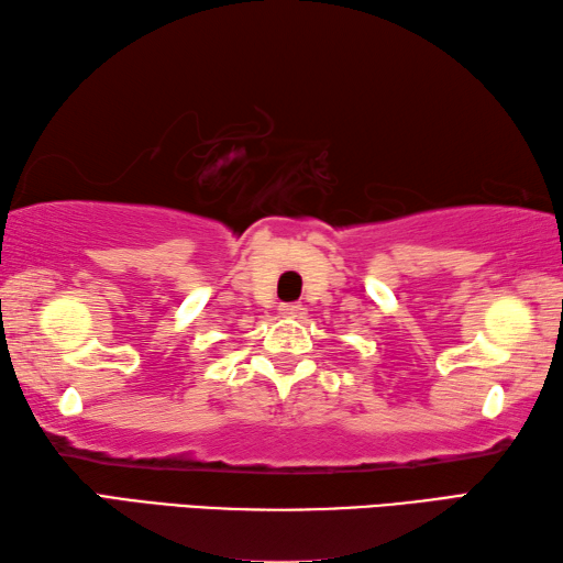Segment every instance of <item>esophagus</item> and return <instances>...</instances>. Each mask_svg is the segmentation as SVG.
<instances>
[{
    "instance_id": "obj_1",
    "label": "esophagus",
    "mask_w": 563,
    "mask_h": 563,
    "mask_svg": "<svg viewBox=\"0 0 563 563\" xmlns=\"http://www.w3.org/2000/svg\"><path fill=\"white\" fill-rule=\"evenodd\" d=\"M305 307L300 302H288V305H280V314L283 317H300Z\"/></svg>"
}]
</instances>
